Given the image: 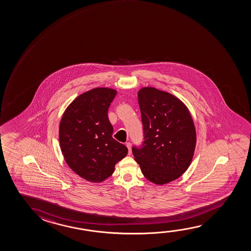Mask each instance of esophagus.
Masks as SVG:
<instances>
[{"label": "esophagus", "mask_w": 251, "mask_h": 251, "mask_svg": "<svg viewBox=\"0 0 251 251\" xmlns=\"http://www.w3.org/2000/svg\"><path fill=\"white\" fill-rule=\"evenodd\" d=\"M126 147H127V149H128V154H131V144L129 142H127L126 143Z\"/></svg>", "instance_id": "34e87169"}]
</instances>
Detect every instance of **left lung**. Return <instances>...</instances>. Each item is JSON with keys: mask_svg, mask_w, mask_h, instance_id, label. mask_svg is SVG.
Here are the masks:
<instances>
[{"mask_svg": "<svg viewBox=\"0 0 251 251\" xmlns=\"http://www.w3.org/2000/svg\"><path fill=\"white\" fill-rule=\"evenodd\" d=\"M144 142L132 152L147 179L164 185L179 178L191 165L196 148V128L180 99L156 88L138 91Z\"/></svg>", "mask_w": 251, "mask_h": 251, "instance_id": "1", "label": "left lung"}]
</instances>
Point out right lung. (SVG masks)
<instances>
[{
    "label": "right lung",
    "mask_w": 251,
    "mask_h": 251,
    "mask_svg": "<svg viewBox=\"0 0 251 251\" xmlns=\"http://www.w3.org/2000/svg\"><path fill=\"white\" fill-rule=\"evenodd\" d=\"M117 91L97 87L76 97L62 116L58 139L70 168L90 182H101L112 175L116 164L127 149L113 139L108 109Z\"/></svg>",
    "instance_id": "right-lung-1"
}]
</instances>
